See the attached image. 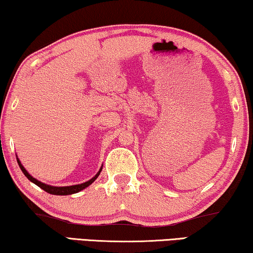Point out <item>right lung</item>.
<instances>
[{"instance_id": "add662e5", "label": "right lung", "mask_w": 253, "mask_h": 253, "mask_svg": "<svg viewBox=\"0 0 253 253\" xmlns=\"http://www.w3.org/2000/svg\"><path fill=\"white\" fill-rule=\"evenodd\" d=\"M17 161H18V164H19V167H20V169H21V171L24 172V174L26 175V177L29 179V180H31L32 182H34L35 185H38L39 187H41L43 190H45L46 193H49V194H53V195H71V194H74V193H78V192H80V190H82V189H84L85 187H87V186L89 185H91L92 184V182L96 180V179L98 178V175H99V173H100V171H101V169L99 170V172H98V173L94 175V177L92 178V179H90L89 181H86V182H83V184H81V185H74V186H66V187H53V186H49V185H45V184H43V182H41V181H39V180H36L35 178H33L31 174L28 173V172L25 170V168L21 166V163H20V161L17 159Z\"/></svg>"}]
</instances>
